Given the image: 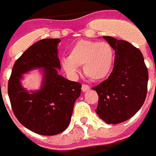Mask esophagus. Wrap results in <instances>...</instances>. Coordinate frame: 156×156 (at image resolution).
I'll return each mask as SVG.
<instances>
[{"instance_id":"esophagus-1","label":"esophagus","mask_w":156,"mask_h":156,"mask_svg":"<svg viewBox=\"0 0 156 156\" xmlns=\"http://www.w3.org/2000/svg\"><path fill=\"white\" fill-rule=\"evenodd\" d=\"M81 89L84 93H85V92H88V91L90 90V87H89L88 85H87V84H83V85H82Z\"/></svg>"}]
</instances>
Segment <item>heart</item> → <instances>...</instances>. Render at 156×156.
Segmentation results:
<instances>
[{
  "label": "heart",
  "mask_w": 156,
  "mask_h": 156,
  "mask_svg": "<svg viewBox=\"0 0 156 156\" xmlns=\"http://www.w3.org/2000/svg\"><path fill=\"white\" fill-rule=\"evenodd\" d=\"M114 52L109 43L80 40L73 46L68 58H63L61 64L68 75L75 76L78 66L83 65L84 74L93 81L105 79L113 67Z\"/></svg>",
  "instance_id": "heart-1"
}]
</instances>
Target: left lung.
Segmentation results:
<instances>
[{
	"instance_id": "obj_1",
	"label": "left lung",
	"mask_w": 156,
	"mask_h": 156,
	"mask_svg": "<svg viewBox=\"0 0 156 156\" xmlns=\"http://www.w3.org/2000/svg\"><path fill=\"white\" fill-rule=\"evenodd\" d=\"M115 51L114 64L108 79L96 86L99 97L96 113L108 124L128 120L144 103L148 72L140 50L125 40L103 36Z\"/></svg>"
}]
</instances>
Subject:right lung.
<instances>
[{
    "label": "right lung",
    "mask_w": 156,
    "mask_h": 156,
    "mask_svg": "<svg viewBox=\"0 0 156 156\" xmlns=\"http://www.w3.org/2000/svg\"><path fill=\"white\" fill-rule=\"evenodd\" d=\"M58 38H46L34 43L17 58L8 84V94L17 120L41 135H55L69 125L75 101L81 84L58 73ZM41 69L42 82L38 90H27L21 84L23 75Z\"/></svg>",
    "instance_id": "add662e5"
}]
</instances>
